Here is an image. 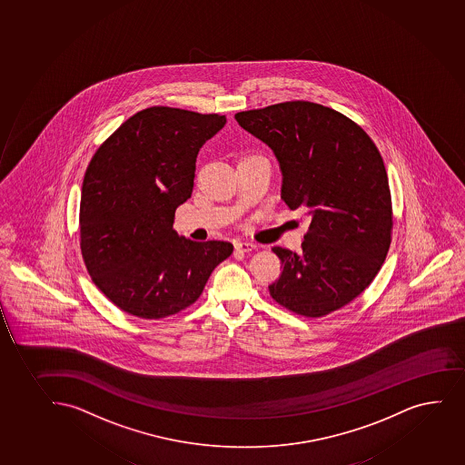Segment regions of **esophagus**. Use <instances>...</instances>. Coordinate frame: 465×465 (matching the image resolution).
<instances>
[{
  "label": "esophagus",
  "instance_id": "obj_1",
  "mask_svg": "<svg viewBox=\"0 0 465 465\" xmlns=\"http://www.w3.org/2000/svg\"><path fill=\"white\" fill-rule=\"evenodd\" d=\"M257 245L254 243H250V242H237L235 243V250H239L242 252H252L256 250Z\"/></svg>",
  "mask_w": 465,
  "mask_h": 465
}]
</instances>
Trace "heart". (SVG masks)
<instances>
[{"mask_svg":"<svg viewBox=\"0 0 465 465\" xmlns=\"http://www.w3.org/2000/svg\"><path fill=\"white\" fill-rule=\"evenodd\" d=\"M250 158H254V156H250ZM245 160H248V158H245Z\"/></svg>","mask_w":465,"mask_h":465,"instance_id":"heart-1","label":"heart"}]
</instances>
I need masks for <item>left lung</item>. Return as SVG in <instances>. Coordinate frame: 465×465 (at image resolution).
Instances as JSON below:
<instances>
[{"label":"left lung","instance_id":"8db88e82","mask_svg":"<svg viewBox=\"0 0 465 465\" xmlns=\"http://www.w3.org/2000/svg\"><path fill=\"white\" fill-rule=\"evenodd\" d=\"M272 150L281 198L310 217L302 252L274 246L282 272L268 289L298 315L341 309L374 281L391 245L392 208L383 160L363 128L341 113L293 101L235 114Z\"/></svg>","mask_w":465,"mask_h":465}]
</instances>
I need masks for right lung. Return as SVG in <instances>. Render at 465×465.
Masks as SVG:
<instances>
[{
  "label": "right lung",
  "instance_id": "1",
  "mask_svg": "<svg viewBox=\"0 0 465 465\" xmlns=\"http://www.w3.org/2000/svg\"><path fill=\"white\" fill-rule=\"evenodd\" d=\"M226 118L150 107L128 118L86 167L81 250L102 293L130 315L160 320L197 301L230 242H193L173 230L191 198L202 145Z\"/></svg>",
  "mask_w": 465,
  "mask_h": 465
}]
</instances>
